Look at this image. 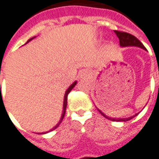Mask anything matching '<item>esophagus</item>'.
<instances>
[{
    "instance_id": "34e87169",
    "label": "esophagus",
    "mask_w": 159,
    "mask_h": 159,
    "mask_svg": "<svg viewBox=\"0 0 159 159\" xmlns=\"http://www.w3.org/2000/svg\"><path fill=\"white\" fill-rule=\"evenodd\" d=\"M86 75H88V72L86 70H84L81 72V77H84V76H86Z\"/></svg>"
}]
</instances>
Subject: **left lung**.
<instances>
[{
  "instance_id": "obj_1",
  "label": "left lung",
  "mask_w": 159,
  "mask_h": 159,
  "mask_svg": "<svg viewBox=\"0 0 159 159\" xmlns=\"http://www.w3.org/2000/svg\"><path fill=\"white\" fill-rule=\"evenodd\" d=\"M114 32H115V34H116V36L119 39V43H120L121 47L124 48V47L135 46V47H139V48H143V49H144V50H146V48H144L143 43H141L137 37H135L134 35H132V34H129V33H125V32H120V31H117V30H114ZM98 111H99V112H100L104 117H106V118L110 119V120L117 121V122H126V121H129L130 120V119H132L133 117H135V116L139 114V113H138V114H136V115H134V116H129V117H125V118H112V117H110V116H106V115H105L103 112H102V111H100V110H98Z\"/></svg>"
}]
</instances>
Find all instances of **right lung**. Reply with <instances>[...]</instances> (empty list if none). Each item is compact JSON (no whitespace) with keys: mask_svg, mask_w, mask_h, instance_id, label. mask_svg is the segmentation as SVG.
<instances>
[{"mask_svg":"<svg viewBox=\"0 0 159 159\" xmlns=\"http://www.w3.org/2000/svg\"><path fill=\"white\" fill-rule=\"evenodd\" d=\"M35 37V36H34ZM34 37H32V38H30L28 42H27V43H29V42H30L31 40H33V39L34 38ZM76 81H75L73 84H71L70 86L69 87V88L67 89V90L65 91V95H64V98H63V107H62V114H61V118H60V121H59V123L57 124L55 127H53L52 129H49L48 131H46V132H40V133H37V134H45V133H48V132H49V131H52V130H54L55 129H57V127L59 126V125L61 124V122L62 121V119H63V117H64V115H65V111H66V107H67V99H68V95H69V93L70 92L71 90H72V89L74 88L75 86V84H76Z\"/></svg>","mask_w":159,"mask_h":159,"instance_id":"right-lung-1","label":"right lung"}]
</instances>
